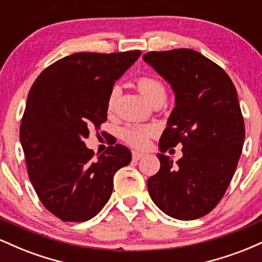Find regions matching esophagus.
Here are the masks:
<instances>
[{
    "label": "esophagus",
    "instance_id": "1",
    "mask_svg": "<svg viewBox=\"0 0 262 262\" xmlns=\"http://www.w3.org/2000/svg\"><path fill=\"white\" fill-rule=\"evenodd\" d=\"M144 155H145V154H144V152H140V151H133V160L138 161V160H139V159L143 158Z\"/></svg>",
    "mask_w": 262,
    "mask_h": 262
}]
</instances>
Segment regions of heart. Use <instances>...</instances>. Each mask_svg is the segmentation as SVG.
I'll return each mask as SVG.
<instances>
[{
    "label": "heart",
    "mask_w": 262,
    "mask_h": 262,
    "mask_svg": "<svg viewBox=\"0 0 262 262\" xmlns=\"http://www.w3.org/2000/svg\"><path fill=\"white\" fill-rule=\"evenodd\" d=\"M137 89L141 93L144 98L149 102L151 106L154 104H162L166 98V87L160 80L151 76H141L137 80ZM121 90L119 87L114 86L111 90L107 98V110L112 111L118 98ZM156 133L155 128L151 125H128L123 129L122 135L124 140L130 145L137 148H144L148 144L149 138Z\"/></svg>",
    "instance_id": "obj_1"
}]
</instances>
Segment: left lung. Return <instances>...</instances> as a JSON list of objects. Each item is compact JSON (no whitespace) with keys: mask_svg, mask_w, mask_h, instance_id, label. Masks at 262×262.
Here are the masks:
<instances>
[{"mask_svg":"<svg viewBox=\"0 0 262 262\" xmlns=\"http://www.w3.org/2000/svg\"><path fill=\"white\" fill-rule=\"evenodd\" d=\"M175 93L158 154L160 170L148 180L152 202L170 217L193 221L214 208L235 172L245 138L236 90L227 73L192 49L143 55ZM180 142L177 165L162 152Z\"/></svg>","mask_w":262,"mask_h":262,"instance_id":"left-lung-1","label":"left lung"}]
</instances>
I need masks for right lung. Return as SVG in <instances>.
<instances>
[{
    "mask_svg": "<svg viewBox=\"0 0 262 262\" xmlns=\"http://www.w3.org/2000/svg\"><path fill=\"white\" fill-rule=\"evenodd\" d=\"M140 50L76 53L37 77L28 93L19 139L28 176L44 207L64 222H86L101 212L113 176L132 160L117 144L95 158L85 139L107 121L114 82L139 59Z\"/></svg>",
    "mask_w": 262,
    "mask_h": 262,
    "instance_id": "right-lung-1",
    "label": "right lung"
}]
</instances>
